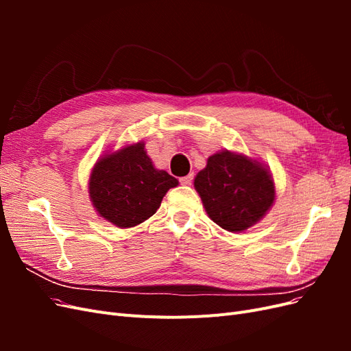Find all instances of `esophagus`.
Returning a JSON list of instances; mask_svg holds the SVG:
<instances>
[{"label": "esophagus", "mask_w": 351, "mask_h": 351, "mask_svg": "<svg viewBox=\"0 0 351 351\" xmlns=\"http://www.w3.org/2000/svg\"><path fill=\"white\" fill-rule=\"evenodd\" d=\"M192 182H193V174H189V176H184L180 178V184H183V186H190L192 184Z\"/></svg>", "instance_id": "34e87169"}]
</instances>
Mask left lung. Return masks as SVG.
I'll use <instances>...</instances> for the list:
<instances>
[{
    "label": "left lung",
    "instance_id": "8db88e82",
    "mask_svg": "<svg viewBox=\"0 0 351 351\" xmlns=\"http://www.w3.org/2000/svg\"><path fill=\"white\" fill-rule=\"evenodd\" d=\"M195 189L209 218L231 232L247 230L269 210L275 199L268 168L246 155L222 151L208 158Z\"/></svg>",
    "mask_w": 351,
    "mask_h": 351
}]
</instances>
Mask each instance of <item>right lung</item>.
I'll return each instance as SVG.
<instances>
[{
	"instance_id": "add662e5",
	"label": "right lung",
	"mask_w": 351,
	"mask_h": 351,
	"mask_svg": "<svg viewBox=\"0 0 351 351\" xmlns=\"http://www.w3.org/2000/svg\"><path fill=\"white\" fill-rule=\"evenodd\" d=\"M177 184V178L154 167L139 142L98 159L89 178V196L102 218L130 228L152 217Z\"/></svg>"
}]
</instances>
